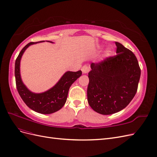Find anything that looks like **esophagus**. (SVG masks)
<instances>
[{
	"label": "esophagus",
	"mask_w": 157,
	"mask_h": 157,
	"mask_svg": "<svg viewBox=\"0 0 157 157\" xmlns=\"http://www.w3.org/2000/svg\"><path fill=\"white\" fill-rule=\"evenodd\" d=\"M89 70H90V68H89V66L87 65H84L82 68V71L83 74H87Z\"/></svg>",
	"instance_id": "1"
}]
</instances>
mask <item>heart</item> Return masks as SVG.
I'll return each instance as SVG.
<instances>
[{
  "label": "heart",
  "mask_w": 157,
  "mask_h": 157,
  "mask_svg": "<svg viewBox=\"0 0 157 157\" xmlns=\"http://www.w3.org/2000/svg\"><path fill=\"white\" fill-rule=\"evenodd\" d=\"M105 53H106V55L107 56H109V55H110V51L109 50H106V52H105Z\"/></svg>",
  "instance_id": "heart-1"
}]
</instances>
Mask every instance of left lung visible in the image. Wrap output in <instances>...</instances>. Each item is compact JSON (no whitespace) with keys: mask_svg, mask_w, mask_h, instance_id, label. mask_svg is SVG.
Instances as JSON below:
<instances>
[{"mask_svg":"<svg viewBox=\"0 0 157 157\" xmlns=\"http://www.w3.org/2000/svg\"><path fill=\"white\" fill-rule=\"evenodd\" d=\"M115 43L117 55L93 62L88 74L89 105L104 115L126 108L136 95L141 75L135 55L121 43Z\"/></svg>","mask_w":157,"mask_h":157,"instance_id":"1","label":"left lung"}]
</instances>
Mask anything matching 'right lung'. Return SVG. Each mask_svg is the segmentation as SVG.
Returning <instances> with one entry per match:
<instances>
[{
	"label": "right lung",
	"instance_id": "right-lung-1",
	"mask_svg": "<svg viewBox=\"0 0 157 157\" xmlns=\"http://www.w3.org/2000/svg\"><path fill=\"white\" fill-rule=\"evenodd\" d=\"M41 42L43 41L30 42L21 49L15 62V78L17 90L26 105L37 113L48 114L55 113L63 107L70 86L82 75V72L81 70L66 71L55 86L48 91L41 93H34L30 91L21 81L20 69V60L27 48L31 44Z\"/></svg>",
	"mask_w": 157,
	"mask_h": 157
}]
</instances>
